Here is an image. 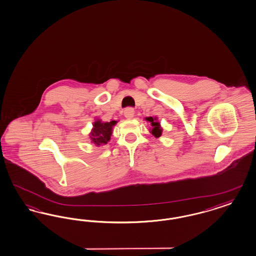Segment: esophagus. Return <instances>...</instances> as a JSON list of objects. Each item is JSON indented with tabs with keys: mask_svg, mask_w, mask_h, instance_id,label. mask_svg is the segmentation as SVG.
Instances as JSON below:
<instances>
[{
	"mask_svg": "<svg viewBox=\"0 0 256 256\" xmlns=\"http://www.w3.org/2000/svg\"><path fill=\"white\" fill-rule=\"evenodd\" d=\"M124 116L126 118V119H132L133 116H134V110L132 108H128L124 110Z\"/></svg>",
	"mask_w": 256,
	"mask_h": 256,
	"instance_id": "1",
	"label": "esophagus"
}]
</instances>
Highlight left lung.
Returning <instances> with one entry per match:
<instances>
[{
  "instance_id": "1",
  "label": "left lung",
  "mask_w": 256,
  "mask_h": 256,
  "mask_svg": "<svg viewBox=\"0 0 256 256\" xmlns=\"http://www.w3.org/2000/svg\"><path fill=\"white\" fill-rule=\"evenodd\" d=\"M144 120L150 123L152 128H150V133L154 135V137L158 138V137H160V136L162 135L163 128H162L161 124L159 123V121H158V118H157V117H146V118H144Z\"/></svg>"
}]
</instances>
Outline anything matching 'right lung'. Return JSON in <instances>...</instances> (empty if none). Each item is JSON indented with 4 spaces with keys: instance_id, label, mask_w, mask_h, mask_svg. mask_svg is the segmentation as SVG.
<instances>
[{
    "instance_id": "obj_1",
    "label": "right lung",
    "mask_w": 256,
    "mask_h": 256,
    "mask_svg": "<svg viewBox=\"0 0 256 256\" xmlns=\"http://www.w3.org/2000/svg\"><path fill=\"white\" fill-rule=\"evenodd\" d=\"M117 121L102 122L101 119H95L93 122V128L90 133L92 144L96 146H102L110 142L113 132V126Z\"/></svg>"
}]
</instances>
